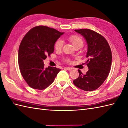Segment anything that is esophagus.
<instances>
[{
  "label": "esophagus",
  "mask_w": 128,
  "mask_h": 128,
  "mask_svg": "<svg viewBox=\"0 0 128 128\" xmlns=\"http://www.w3.org/2000/svg\"><path fill=\"white\" fill-rule=\"evenodd\" d=\"M64 69H66V70H71L72 69V68H70V67H65Z\"/></svg>",
  "instance_id": "34e87169"
}]
</instances>
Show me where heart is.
I'll list each match as a JSON object with an SVG mask.
<instances>
[{
	"label": "heart",
	"instance_id": "1",
	"mask_svg": "<svg viewBox=\"0 0 128 128\" xmlns=\"http://www.w3.org/2000/svg\"><path fill=\"white\" fill-rule=\"evenodd\" d=\"M69 40L70 42L72 44V45L74 47H79L80 48L84 45V41L82 39V38H80L77 35H71L69 38ZM63 41L61 40H58L57 42L55 44V49L57 50H60L63 47ZM67 62H69V60H67Z\"/></svg>",
	"mask_w": 128,
	"mask_h": 128
}]
</instances>
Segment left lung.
<instances>
[{"mask_svg": "<svg viewBox=\"0 0 128 128\" xmlns=\"http://www.w3.org/2000/svg\"><path fill=\"white\" fill-rule=\"evenodd\" d=\"M82 35L87 44L86 62L88 71L84 75L78 70L79 77L73 81L76 87L85 91H93L102 85L108 78L112 64L110 47L105 38L89 29L75 30Z\"/></svg>", "mask_w": 128, "mask_h": 128, "instance_id": "1", "label": "left lung"}]
</instances>
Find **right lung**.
Returning a JSON list of instances; mask_svg holds the SVG:
<instances>
[{"instance_id": "right-lung-1", "label": "right lung", "mask_w": 128, "mask_h": 128, "mask_svg": "<svg viewBox=\"0 0 128 128\" xmlns=\"http://www.w3.org/2000/svg\"><path fill=\"white\" fill-rule=\"evenodd\" d=\"M64 33L46 26H37L23 38L18 61L20 73L29 87L42 90L54 81L61 69L45 68L43 61L54 51L56 42Z\"/></svg>"}]
</instances>
